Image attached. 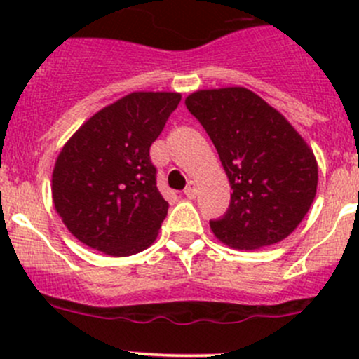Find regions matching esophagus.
Instances as JSON below:
<instances>
[{
	"label": "esophagus",
	"instance_id": "34e87169",
	"mask_svg": "<svg viewBox=\"0 0 359 359\" xmlns=\"http://www.w3.org/2000/svg\"><path fill=\"white\" fill-rule=\"evenodd\" d=\"M184 194H186V196L189 198V200H194V198H196L198 186L193 182V180H191V182H187V187H186V189H184Z\"/></svg>",
	"mask_w": 359,
	"mask_h": 359
}]
</instances>
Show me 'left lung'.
Segmentation results:
<instances>
[{"mask_svg":"<svg viewBox=\"0 0 359 359\" xmlns=\"http://www.w3.org/2000/svg\"><path fill=\"white\" fill-rule=\"evenodd\" d=\"M186 106L212 139L233 189L227 212L210 220L213 234L236 250L285 240L316 196L318 163L306 140L243 86L200 90Z\"/></svg>","mask_w":359,"mask_h":359,"instance_id":"obj_1","label":"left lung"}]
</instances>
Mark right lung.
<instances>
[{"instance_id":"add662e5","label":"right lung","mask_w":359,"mask_h":359,"mask_svg":"<svg viewBox=\"0 0 359 359\" xmlns=\"http://www.w3.org/2000/svg\"><path fill=\"white\" fill-rule=\"evenodd\" d=\"M179 102L173 92L128 93L83 123L62 147L53 205L86 247L126 257L156 240L168 203L156 187L149 149Z\"/></svg>"}]
</instances>
